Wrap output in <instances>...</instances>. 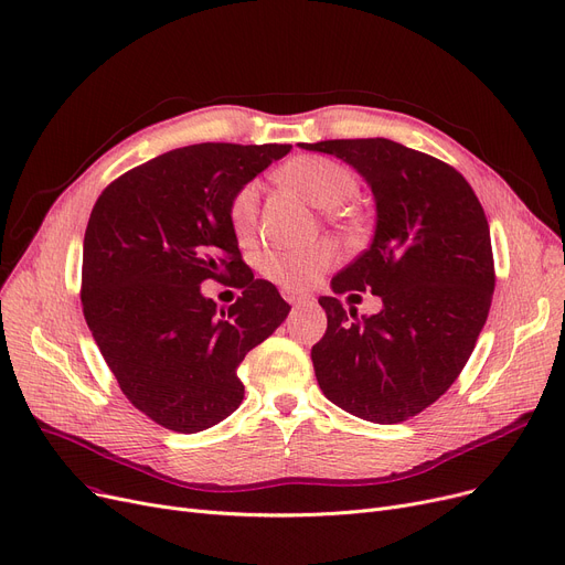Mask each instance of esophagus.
Wrapping results in <instances>:
<instances>
[{
  "label": "esophagus",
  "mask_w": 565,
  "mask_h": 565,
  "mask_svg": "<svg viewBox=\"0 0 565 565\" xmlns=\"http://www.w3.org/2000/svg\"><path fill=\"white\" fill-rule=\"evenodd\" d=\"M281 296L288 305H309L313 300L309 292H300V290H281Z\"/></svg>",
  "instance_id": "1"
}]
</instances>
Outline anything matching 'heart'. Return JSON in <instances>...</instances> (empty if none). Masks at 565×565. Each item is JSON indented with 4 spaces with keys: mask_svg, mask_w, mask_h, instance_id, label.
<instances>
[{
    "mask_svg": "<svg viewBox=\"0 0 565 565\" xmlns=\"http://www.w3.org/2000/svg\"><path fill=\"white\" fill-rule=\"evenodd\" d=\"M279 180L290 186L302 199L318 210H337L347 205L358 193V178L353 170L343 163L318 157L302 154L284 163L279 170ZM260 210V184L256 180L242 184L231 199L228 218L231 228L239 239H249L258 224ZM337 247L323 239L300 249H273L260 260L263 275L281 286L284 290H305L321 279L328 269L337 263Z\"/></svg>",
    "mask_w": 565,
    "mask_h": 565,
    "instance_id": "1",
    "label": "heart"
}]
</instances>
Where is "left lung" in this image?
I'll list each match as a JSON object with an SVG mask.
<instances>
[{
  "instance_id": "left-lung-1",
  "label": "left lung",
  "mask_w": 565,
  "mask_h": 565,
  "mask_svg": "<svg viewBox=\"0 0 565 565\" xmlns=\"http://www.w3.org/2000/svg\"><path fill=\"white\" fill-rule=\"evenodd\" d=\"M353 166L376 199V233L332 279L372 288L383 309L347 311L318 298L328 330L311 349L323 395L362 420L404 423L457 381L487 321L494 256L484 210L461 173L387 138L300 142ZM360 298V296H358Z\"/></svg>"
}]
</instances>
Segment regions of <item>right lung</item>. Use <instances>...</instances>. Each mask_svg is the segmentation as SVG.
Returning <instances> with one entry per match:
<instances>
[{
    "mask_svg": "<svg viewBox=\"0 0 565 565\" xmlns=\"http://www.w3.org/2000/svg\"><path fill=\"white\" fill-rule=\"evenodd\" d=\"M290 145L201 142L166 152L110 182L83 242L85 321L127 399L157 425L203 431L242 404L237 366L290 307L254 279L231 228L233 193ZM243 296L218 310L207 278Z\"/></svg>",
    "mask_w": 565,
    "mask_h": 565,
    "instance_id": "obj_1",
    "label": "right lung"
}]
</instances>
